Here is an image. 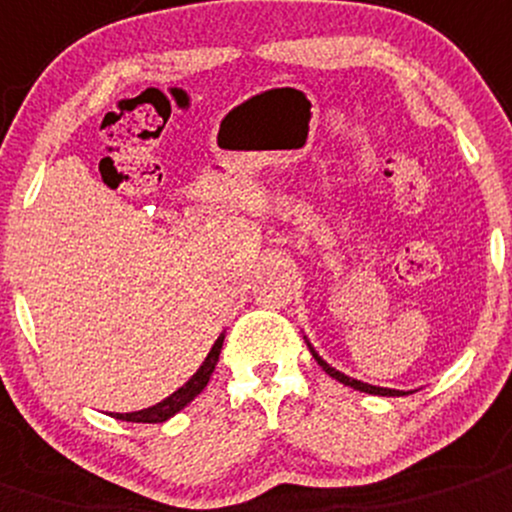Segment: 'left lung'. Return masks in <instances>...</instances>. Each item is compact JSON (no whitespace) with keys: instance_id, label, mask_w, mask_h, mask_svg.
Returning a JSON list of instances; mask_svg holds the SVG:
<instances>
[{"instance_id":"obj_1","label":"left lung","mask_w":512,"mask_h":512,"mask_svg":"<svg viewBox=\"0 0 512 512\" xmlns=\"http://www.w3.org/2000/svg\"><path fill=\"white\" fill-rule=\"evenodd\" d=\"M307 347H310V352H312V357H315V360H317V365H320L322 370L327 372V375H330V377H335V380H340L342 385H347V388H352V390H360V393H370V395H385V398H395V395H405L403 390L377 388V385H367V382H360V380H355V377H347L345 372H340V370H335V367H332V365H327V362L322 360L320 355H317V352H315V347H312L310 342H307Z\"/></svg>"}]
</instances>
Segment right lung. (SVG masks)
Instances as JSON below:
<instances>
[{"instance_id":"1","label":"right lung","mask_w":512,"mask_h":512,"mask_svg":"<svg viewBox=\"0 0 512 512\" xmlns=\"http://www.w3.org/2000/svg\"><path fill=\"white\" fill-rule=\"evenodd\" d=\"M222 340H225V335L217 337L215 345H212V350H210V355H207L205 362H202V365H200V370H197L195 375H192L190 380H187L180 390H175V393H172L170 398H165V400H162V403L152 405V408L137 410V413H112V418L127 420V423H165V420H170L172 415L180 413L182 408H187V405H190L192 400H195L197 395H200L202 390L207 388V382H210V375H212V372H215L217 360H220Z\"/></svg>"}]
</instances>
